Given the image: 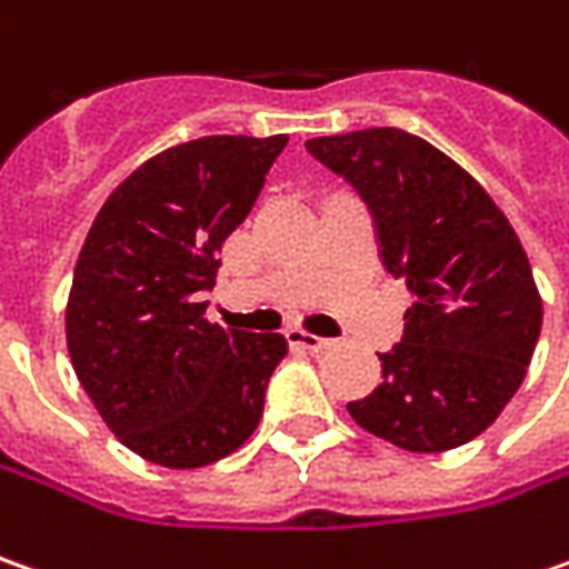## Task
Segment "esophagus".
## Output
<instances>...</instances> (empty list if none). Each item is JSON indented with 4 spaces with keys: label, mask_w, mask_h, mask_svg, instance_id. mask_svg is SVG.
I'll return each instance as SVG.
<instances>
[{
    "label": "esophagus",
    "mask_w": 569,
    "mask_h": 569,
    "mask_svg": "<svg viewBox=\"0 0 569 569\" xmlns=\"http://www.w3.org/2000/svg\"><path fill=\"white\" fill-rule=\"evenodd\" d=\"M286 337H289V343L299 346V349H308V352H321V349H327V346H330V340H327V337L308 333V330H289Z\"/></svg>",
    "instance_id": "esophagus-1"
}]
</instances>
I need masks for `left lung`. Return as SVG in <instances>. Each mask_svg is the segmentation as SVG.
I'll return each instance as SVG.
<instances>
[{"mask_svg": "<svg viewBox=\"0 0 569 569\" xmlns=\"http://www.w3.org/2000/svg\"><path fill=\"white\" fill-rule=\"evenodd\" d=\"M375 217L383 267L412 292L375 393L349 402L365 431L412 453L479 438L526 378L541 330L529 258L491 194L402 128L311 138Z\"/></svg>", "mask_w": 569, "mask_h": 569, "instance_id": "8db88e82", "label": "left lung"}]
</instances>
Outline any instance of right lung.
Wrapping results in <instances>:
<instances>
[{
  "instance_id": "add662e5",
  "label": "right lung",
  "mask_w": 569,
  "mask_h": 569,
  "mask_svg": "<svg viewBox=\"0 0 569 569\" xmlns=\"http://www.w3.org/2000/svg\"><path fill=\"white\" fill-rule=\"evenodd\" d=\"M286 134H207L116 188L74 264L66 340L109 431L148 462L198 469L254 435L283 333L207 318L217 251L248 217Z\"/></svg>"
}]
</instances>
